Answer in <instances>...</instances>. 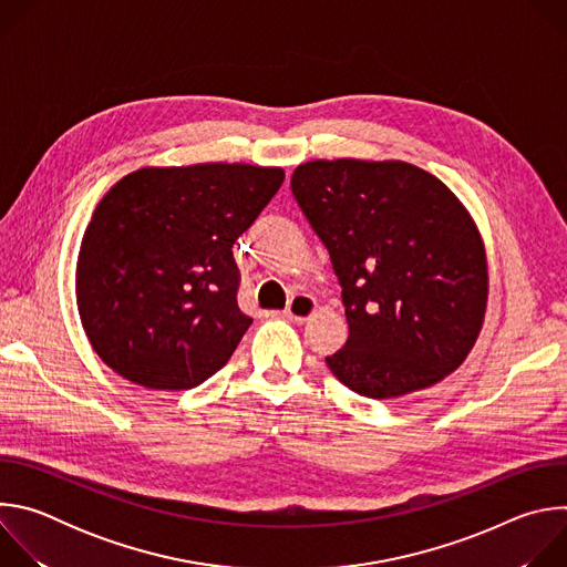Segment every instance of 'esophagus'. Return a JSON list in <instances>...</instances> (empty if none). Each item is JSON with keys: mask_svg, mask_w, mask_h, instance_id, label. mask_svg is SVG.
<instances>
[{"mask_svg": "<svg viewBox=\"0 0 567 567\" xmlns=\"http://www.w3.org/2000/svg\"><path fill=\"white\" fill-rule=\"evenodd\" d=\"M313 311H316V300H313L311 296H307V293H296V296L289 300L287 309H285V313H287L291 320H298V322L307 320Z\"/></svg>", "mask_w": 567, "mask_h": 567, "instance_id": "1", "label": "esophagus"}]
</instances>
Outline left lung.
Segmentation results:
<instances>
[{
	"label": "left lung",
	"mask_w": 567,
	"mask_h": 567,
	"mask_svg": "<svg viewBox=\"0 0 567 567\" xmlns=\"http://www.w3.org/2000/svg\"><path fill=\"white\" fill-rule=\"evenodd\" d=\"M291 193L330 251L350 337L332 374L394 399L457 370L489 296L487 256L462 202L406 161H307Z\"/></svg>",
	"instance_id": "8db88e82"
}]
</instances>
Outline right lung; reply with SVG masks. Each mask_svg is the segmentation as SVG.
<instances>
[{
  "label": "right lung",
  "instance_id": "add662e5",
  "mask_svg": "<svg viewBox=\"0 0 567 567\" xmlns=\"http://www.w3.org/2000/svg\"><path fill=\"white\" fill-rule=\"evenodd\" d=\"M285 182L282 168H141L99 202L75 267L94 352L150 390H188L226 365L254 318L237 307L235 239Z\"/></svg>",
  "mask_w": 567,
  "mask_h": 567
}]
</instances>
